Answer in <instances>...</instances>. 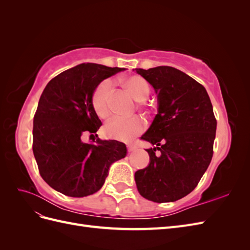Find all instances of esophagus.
I'll use <instances>...</instances> for the list:
<instances>
[{
    "instance_id": "obj_1",
    "label": "esophagus",
    "mask_w": 250,
    "mask_h": 250,
    "mask_svg": "<svg viewBox=\"0 0 250 250\" xmlns=\"http://www.w3.org/2000/svg\"><path fill=\"white\" fill-rule=\"evenodd\" d=\"M127 148H128V151H129V152H132L133 150L137 149V144L133 143V142L128 143V144H127Z\"/></svg>"
}]
</instances>
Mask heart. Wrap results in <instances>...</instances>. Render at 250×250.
<instances>
[{
    "label": "heart",
    "mask_w": 250,
    "mask_h": 250,
    "mask_svg": "<svg viewBox=\"0 0 250 250\" xmlns=\"http://www.w3.org/2000/svg\"><path fill=\"white\" fill-rule=\"evenodd\" d=\"M124 85L135 100L144 101L150 95L149 82L140 75H132L123 79ZM112 82L109 79L101 81L92 95V105L96 115L100 119H107L110 115V95ZM146 127V123L140 117L113 118L104 126V134L109 139L128 142L138 137Z\"/></svg>",
    "instance_id": "obj_1"
}]
</instances>
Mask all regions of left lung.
Here are the masks:
<instances>
[{
    "label": "left lung",
    "instance_id": "left-lung-1",
    "mask_svg": "<svg viewBox=\"0 0 250 250\" xmlns=\"http://www.w3.org/2000/svg\"><path fill=\"white\" fill-rule=\"evenodd\" d=\"M135 71L153 86L158 100L157 115L141 138L154 148L147 149L150 163L135 172V184L150 201H176L197 187L213 157V105L204 86L175 67Z\"/></svg>",
    "mask_w": 250,
    "mask_h": 250
}]
</instances>
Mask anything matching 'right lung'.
<instances>
[{"label": "right lung", "instance_id": "add662e5", "mask_svg": "<svg viewBox=\"0 0 250 250\" xmlns=\"http://www.w3.org/2000/svg\"><path fill=\"white\" fill-rule=\"evenodd\" d=\"M125 69L81 63L50 80L33 119V154L42 179L63 195L85 197L98 192L110 165L127 154L115 140L86 144L102 125L92 105L96 86ZM97 135V134H96Z\"/></svg>", "mask_w": 250, "mask_h": 250}]
</instances>
